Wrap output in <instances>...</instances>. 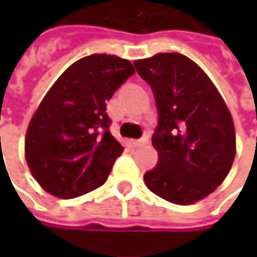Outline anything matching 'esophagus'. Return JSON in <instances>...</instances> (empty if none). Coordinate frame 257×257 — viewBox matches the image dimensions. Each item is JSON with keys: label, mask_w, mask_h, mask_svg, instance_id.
<instances>
[{"label": "esophagus", "mask_w": 257, "mask_h": 257, "mask_svg": "<svg viewBox=\"0 0 257 257\" xmlns=\"http://www.w3.org/2000/svg\"><path fill=\"white\" fill-rule=\"evenodd\" d=\"M149 143V137H144V138H141V140H134L132 141V146L134 147H143V146H146Z\"/></svg>", "instance_id": "34e87169"}]
</instances>
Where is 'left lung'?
<instances>
[{"mask_svg":"<svg viewBox=\"0 0 257 257\" xmlns=\"http://www.w3.org/2000/svg\"><path fill=\"white\" fill-rule=\"evenodd\" d=\"M134 65L150 84L159 114L152 137L159 164L144 183L168 202H198L231 171L236 153L231 111L204 70L181 53H158Z\"/></svg>","mask_w":257,"mask_h":257,"instance_id":"obj_1","label":"left lung"}]
</instances>
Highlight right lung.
Masks as SVG:
<instances>
[{
  "label": "right lung",
  "mask_w": 257,
  "mask_h": 257,
  "mask_svg": "<svg viewBox=\"0 0 257 257\" xmlns=\"http://www.w3.org/2000/svg\"><path fill=\"white\" fill-rule=\"evenodd\" d=\"M134 73L128 59L95 53L47 90L25 137L26 164L46 192L71 199L107 181L123 147L110 132L105 102Z\"/></svg>",
  "instance_id": "1"
}]
</instances>
